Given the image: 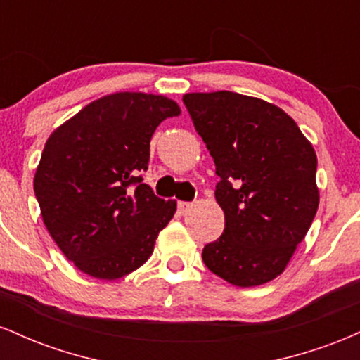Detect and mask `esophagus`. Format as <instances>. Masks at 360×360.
Wrapping results in <instances>:
<instances>
[{"mask_svg":"<svg viewBox=\"0 0 360 360\" xmlns=\"http://www.w3.org/2000/svg\"><path fill=\"white\" fill-rule=\"evenodd\" d=\"M191 206H193V203H189V201H179V203H177V210H179L181 213H186L189 208H191Z\"/></svg>","mask_w":360,"mask_h":360,"instance_id":"1","label":"esophagus"}]
</instances>
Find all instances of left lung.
<instances>
[{"label": "left lung", "instance_id": "obj_1", "mask_svg": "<svg viewBox=\"0 0 360 360\" xmlns=\"http://www.w3.org/2000/svg\"><path fill=\"white\" fill-rule=\"evenodd\" d=\"M183 103L214 160V198L225 213L203 262L235 286L269 283L316 214L315 150L295 120L259 98L217 91L184 94Z\"/></svg>", "mask_w": 360, "mask_h": 360}]
</instances>
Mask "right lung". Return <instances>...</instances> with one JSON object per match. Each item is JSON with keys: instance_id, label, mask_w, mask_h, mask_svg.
Returning <instances> with one entry per match:
<instances>
[{"instance_id": "1", "label": "right lung", "mask_w": 360, "mask_h": 360, "mask_svg": "<svg viewBox=\"0 0 360 360\" xmlns=\"http://www.w3.org/2000/svg\"><path fill=\"white\" fill-rule=\"evenodd\" d=\"M179 113L169 98L115 93L89 103L45 142L37 201L53 242L84 274L123 278L154 252L176 201L155 196L140 172L155 128Z\"/></svg>"}]
</instances>
